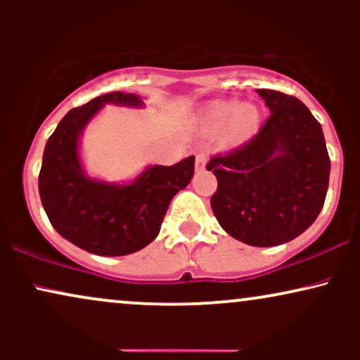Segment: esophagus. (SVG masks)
<instances>
[{
  "instance_id": "esophagus-1",
  "label": "esophagus",
  "mask_w": 360,
  "mask_h": 360,
  "mask_svg": "<svg viewBox=\"0 0 360 360\" xmlns=\"http://www.w3.org/2000/svg\"><path fill=\"white\" fill-rule=\"evenodd\" d=\"M206 160H208V152L200 150L196 154V171H203L206 167Z\"/></svg>"
}]
</instances>
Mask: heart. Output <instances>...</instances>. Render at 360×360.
I'll return each mask as SVG.
<instances>
[{
    "mask_svg": "<svg viewBox=\"0 0 360 360\" xmlns=\"http://www.w3.org/2000/svg\"><path fill=\"white\" fill-rule=\"evenodd\" d=\"M208 118L213 128H221L230 123V135L243 140L257 131L260 115L254 105L238 106V103H218L210 110Z\"/></svg>",
    "mask_w": 360,
    "mask_h": 360,
    "instance_id": "b5f03b06",
    "label": "heart"
}]
</instances>
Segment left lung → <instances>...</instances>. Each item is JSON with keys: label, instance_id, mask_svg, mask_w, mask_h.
I'll return each instance as SVG.
<instances>
[{"label": "left lung", "instance_id": "left-lung-1", "mask_svg": "<svg viewBox=\"0 0 360 360\" xmlns=\"http://www.w3.org/2000/svg\"><path fill=\"white\" fill-rule=\"evenodd\" d=\"M271 115L254 139L206 164L218 179L212 210L226 233L254 247L296 238L323 208L330 157L321 125L298 98L257 89Z\"/></svg>", "mask_w": 360, "mask_h": 360}]
</instances>
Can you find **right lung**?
Returning <instances> with one entry per match:
<instances>
[{
    "label": "right lung",
    "instance_id": "add662e5",
    "mask_svg": "<svg viewBox=\"0 0 360 360\" xmlns=\"http://www.w3.org/2000/svg\"><path fill=\"white\" fill-rule=\"evenodd\" d=\"M105 105L139 108L134 93L103 94L72 108L49 137L39 174V193L53 229L91 254H134L160 232L172 198L189 184L194 155L174 166H148L128 184H111L86 176L79 157V137Z\"/></svg>",
    "mask_w": 360,
    "mask_h": 360
}]
</instances>
